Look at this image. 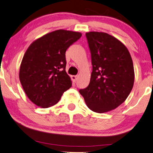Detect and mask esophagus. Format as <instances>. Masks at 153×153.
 <instances>
[{
  "label": "esophagus",
  "mask_w": 153,
  "mask_h": 153,
  "mask_svg": "<svg viewBox=\"0 0 153 153\" xmlns=\"http://www.w3.org/2000/svg\"><path fill=\"white\" fill-rule=\"evenodd\" d=\"M78 76H74V75H72V76H71V79L72 80V81L73 82H76V80L78 79Z\"/></svg>",
  "instance_id": "obj_1"
}]
</instances>
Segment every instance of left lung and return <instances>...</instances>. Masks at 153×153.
<instances>
[{
  "label": "left lung",
  "instance_id": "obj_1",
  "mask_svg": "<svg viewBox=\"0 0 153 153\" xmlns=\"http://www.w3.org/2000/svg\"><path fill=\"white\" fill-rule=\"evenodd\" d=\"M86 37L93 71L89 85L79 93L92 111H111L126 101L133 88L131 55L123 42L106 32H87Z\"/></svg>",
  "mask_w": 153,
  "mask_h": 153
}]
</instances>
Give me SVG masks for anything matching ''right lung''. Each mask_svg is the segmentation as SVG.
<instances>
[{
	"label": "right lung",
	"instance_id": "1",
	"mask_svg": "<svg viewBox=\"0 0 153 153\" xmlns=\"http://www.w3.org/2000/svg\"><path fill=\"white\" fill-rule=\"evenodd\" d=\"M82 34L57 30L35 40L24 53L19 77L25 94L39 107L56 104L72 86L66 72V51Z\"/></svg>",
	"mask_w": 153,
	"mask_h": 153
}]
</instances>
